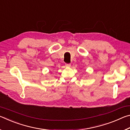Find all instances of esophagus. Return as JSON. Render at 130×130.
Masks as SVG:
<instances>
[{
	"mask_svg": "<svg viewBox=\"0 0 130 130\" xmlns=\"http://www.w3.org/2000/svg\"><path fill=\"white\" fill-rule=\"evenodd\" d=\"M70 66H71V65H70V63H66V64H65V67H67V68L70 67Z\"/></svg>",
	"mask_w": 130,
	"mask_h": 130,
	"instance_id": "esophagus-1",
	"label": "esophagus"
}]
</instances>
